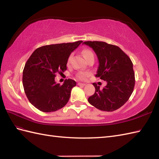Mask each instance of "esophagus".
Here are the masks:
<instances>
[{
    "mask_svg": "<svg viewBox=\"0 0 159 159\" xmlns=\"http://www.w3.org/2000/svg\"><path fill=\"white\" fill-rule=\"evenodd\" d=\"M78 85H81V86H85L86 84H84V83H78Z\"/></svg>",
    "mask_w": 159,
    "mask_h": 159,
    "instance_id": "obj_1",
    "label": "esophagus"
}]
</instances>
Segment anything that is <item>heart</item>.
<instances>
[{
  "instance_id": "b5f03b06",
  "label": "heart",
  "mask_w": 159,
  "mask_h": 159,
  "mask_svg": "<svg viewBox=\"0 0 159 159\" xmlns=\"http://www.w3.org/2000/svg\"><path fill=\"white\" fill-rule=\"evenodd\" d=\"M82 54H83V56H84V57L86 60H88L90 56H93V52L89 50H88V49L84 50L82 51ZM71 56H72L70 55L68 57V60H67V64H68V65H69L70 63ZM90 74H91V73L89 71H80V72H78V74H77L76 77H77V78L79 79V80H85L87 78H88V77L90 75Z\"/></svg>"
}]
</instances>
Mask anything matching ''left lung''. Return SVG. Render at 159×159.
<instances>
[{
    "mask_svg": "<svg viewBox=\"0 0 159 159\" xmlns=\"http://www.w3.org/2000/svg\"><path fill=\"white\" fill-rule=\"evenodd\" d=\"M97 55L99 67L95 75L107 82L102 89L93 83L95 91L88 102L98 109L113 111L125 103L131 95L135 83L133 63L119 47L104 42L87 41Z\"/></svg>",
    "mask_w": 159,
    "mask_h": 159,
    "instance_id": "1",
    "label": "left lung"
}]
</instances>
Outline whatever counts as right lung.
Masks as SVG:
<instances>
[{
    "mask_svg": "<svg viewBox=\"0 0 159 159\" xmlns=\"http://www.w3.org/2000/svg\"><path fill=\"white\" fill-rule=\"evenodd\" d=\"M81 42L41 46L27 60L22 75L24 89L30 103L41 111H56L68 102L76 82L68 79L60 85L55 82V77L67 70L68 57Z\"/></svg>",
    "mask_w": 159,
    "mask_h": 159,
    "instance_id": "1",
    "label": "right lung"
}]
</instances>
